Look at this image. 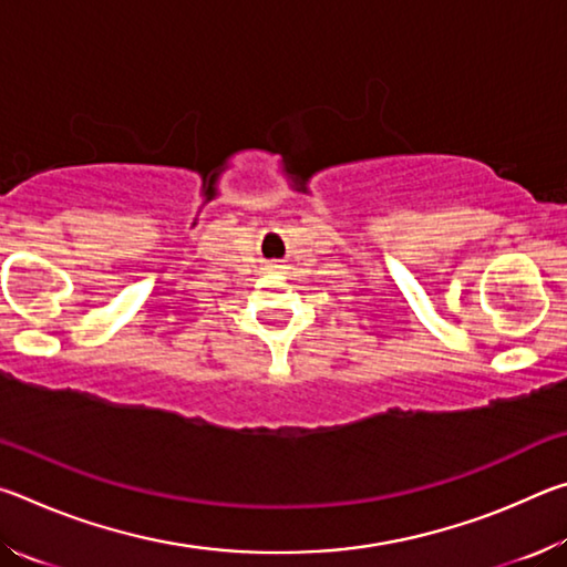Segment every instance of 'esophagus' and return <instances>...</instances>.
<instances>
[{"mask_svg": "<svg viewBox=\"0 0 567 567\" xmlns=\"http://www.w3.org/2000/svg\"><path fill=\"white\" fill-rule=\"evenodd\" d=\"M272 267H277V265H272Z\"/></svg>", "mask_w": 567, "mask_h": 567, "instance_id": "obj_1", "label": "esophagus"}]
</instances>
